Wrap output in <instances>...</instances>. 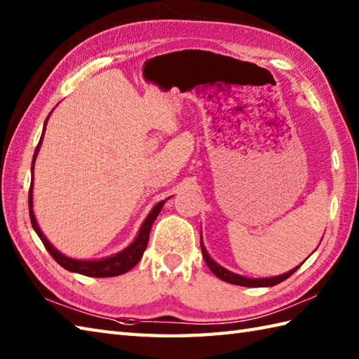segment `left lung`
<instances>
[{
  "mask_svg": "<svg viewBox=\"0 0 359 359\" xmlns=\"http://www.w3.org/2000/svg\"><path fill=\"white\" fill-rule=\"evenodd\" d=\"M201 245H202V255H203L205 262H207V265H208V269H210L212 273H215L219 279H222V280L228 282V284L242 285V287H273V285H276V284H280L282 280L288 279L297 269H299V266H296V269L290 270L288 273L280 274V276H276V278H266V279H250V278H243V276H239V274L228 271V270L222 269V266H220V265H217V264H216L215 261H212V259L208 256L207 250H205V247H203V243H201Z\"/></svg>",
  "mask_w": 359,
  "mask_h": 359,
  "instance_id": "8db88e82",
  "label": "left lung"
}]
</instances>
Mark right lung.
<instances>
[{"label": "right lung", "instance_id": "add662e5", "mask_svg": "<svg viewBox=\"0 0 359 359\" xmlns=\"http://www.w3.org/2000/svg\"><path fill=\"white\" fill-rule=\"evenodd\" d=\"M50 116V114H49ZM48 116V118H49ZM48 118L44 121V128L46 123H48ZM43 134H44V129H43ZM43 140V135L40 142L36 144V149H35V154H34V160H32V171H34V163H35V157H36V152L40 149V144ZM34 175V174H32ZM165 201L158 202L152 211L149 212V216L144 220L139 236H137L135 241L129 245L126 250L120 251L118 255L116 256H111V257H106L102 259V261H77V259H71L65 255L60 253L55 248H53L49 241L46 239V236L41 233L40 228L36 225V220L34 216V210H32V182H30V189H29V216H30V224H32L35 233L38 234V238L41 239L43 245L46 247V250L49 251V255L55 259V262H58L60 265L63 266V269L74 271V273H80V274H85V276H90V278H111V276H118V274H123L126 271H129L133 269V266L140 261L142 256H143V251L147 250L148 245V239H149V231H151V226L152 222H154L156 217L158 216L160 210H162Z\"/></svg>", "mask_w": 359, "mask_h": 359}]
</instances>
